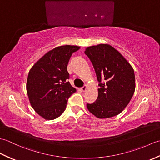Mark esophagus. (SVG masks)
I'll return each instance as SVG.
<instances>
[{
	"label": "esophagus",
	"instance_id": "1",
	"mask_svg": "<svg viewBox=\"0 0 160 160\" xmlns=\"http://www.w3.org/2000/svg\"><path fill=\"white\" fill-rule=\"evenodd\" d=\"M87 89V85H84L82 88H80V90L82 91H83V92H84V91H85Z\"/></svg>",
	"mask_w": 160,
	"mask_h": 160
}]
</instances>
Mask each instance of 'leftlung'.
I'll return each mask as SVG.
<instances>
[{"mask_svg":"<svg viewBox=\"0 0 160 160\" xmlns=\"http://www.w3.org/2000/svg\"><path fill=\"white\" fill-rule=\"evenodd\" d=\"M84 53L92 62L100 82L97 100L87 104L88 110L100 119L120 114L135 92L133 68L117 49L108 44L87 47Z\"/></svg>","mask_w":160,"mask_h":160,"instance_id":"8db88e82","label":"left lung"}]
</instances>
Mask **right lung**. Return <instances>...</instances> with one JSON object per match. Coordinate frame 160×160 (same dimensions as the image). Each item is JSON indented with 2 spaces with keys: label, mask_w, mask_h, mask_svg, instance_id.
I'll use <instances>...</instances> for the list:
<instances>
[{
  "label": "right lung",
  "mask_w": 160,
  "mask_h": 160,
  "mask_svg": "<svg viewBox=\"0 0 160 160\" xmlns=\"http://www.w3.org/2000/svg\"><path fill=\"white\" fill-rule=\"evenodd\" d=\"M75 45L57 47L45 53L33 64L27 80V93L34 111L45 120L58 118L66 108L67 100L76 89L67 80V64Z\"/></svg>",
  "instance_id": "add662e5"
}]
</instances>
